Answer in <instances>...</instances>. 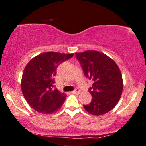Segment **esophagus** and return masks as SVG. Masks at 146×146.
Instances as JSON below:
<instances>
[{
  "instance_id": "esophagus-1",
  "label": "esophagus",
  "mask_w": 146,
  "mask_h": 146,
  "mask_svg": "<svg viewBox=\"0 0 146 146\" xmlns=\"http://www.w3.org/2000/svg\"><path fill=\"white\" fill-rule=\"evenodd\" d=\"M73 93H75V94H79V93H80V90H79L78 88H76L73 91Z\"/></svg>"
}]
</instances>
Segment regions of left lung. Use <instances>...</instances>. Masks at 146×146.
I'll use <instances>...</instances> for the list:
<instances>
[{"instance_id": "obj_1", "label": "left lung", "mask_w": 146, "mask_h": 146, "mask_svg": "<svg viewBox=\"0 0 146 146\" xmlns=\"http://www.w3.org/2000/svg\"><path fill=\"white\" fill-rule=\"evenodd\" d=\"M85 77L93 81L89 92L92 100L84 105L85 110L93 115L110 111L117 104L123 88L119 67L106 54L97 50L75 53Z\"/></svg>"}]
</instances>
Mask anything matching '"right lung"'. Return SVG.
I'll return each instance as SVG.
<instances>
[{
	"label": "right lung",
	"mask_w": 146,
	"mask_h": 146,
	"mask_svg": "<svg viewBox=\"0 0 146 146\" xmlns=\"http://www.w3.org/2000/svg\"><path fill=\"white\" fill-rule=\"evenodd\" d=\"M74 54L46 52L33 58L27 63L21 80V90L31 108L38 113L53 114L61 108L66 94L53 89V77L59 64Z\"/></svg>",
	"instance_id": "right-lung-1"
}]
</instances>
